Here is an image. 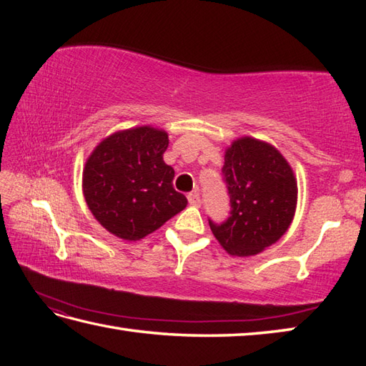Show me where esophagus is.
Returning a JSON list of instances; mask_svg holds the SVG:
<instances>
[{
    "mask_svg": "<svg viewBox=\"0 0 366 366\" xmlns=\"http://www.w3.org/2000/svg\"><path fill=\"white\" fill-rule=\"evenodd\" d=\"M189 203L192 204V206H199L201 204V198H199V193L198 192H192V193H189Z\"/></svg>",
    "mask_w": 366,
    "mask_h": 366,
    "instance_id": "esophagus-1",
    "label": "esophagus"
}]
</instances>
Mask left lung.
Masks as SVG:
<instances>
[{
  "instance_id": "8db88e82",
  "label": "left lung",
  "mask_w": 366,
  "mask_h": 366,
  "mask_svg": "<svg viewBox=\"0 0 366 366\" xmlns=\"http://www.w3.org/2000/svg\"><path fill=\"white\" fill-rule=\"evenodd\" d=\"M223 179L231 212L212 234L232 256H253L280 240L297 207V179L275 146L253 137L237 138L224 151Z\"/></svg>"
}]
</instances>
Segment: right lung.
Masks as SVG:
<instances>
[{
  "instance_id": "right-lung-1",
  "label": "right lung",
  "mask_w": 366,
  "mask_h": 366,
  "mask_svg": "<svg viewBox=\"0 0 366 366\" xmlns=\"http://www.w3.org/2000/svg\"><path fill=\"white\" fill-rule=\"evenodd\" d=\"M165 130L142 126L104 138L83 168V195L94 219L113 236L139 240L187 206L163 162Z\"/></svg>"
}]
</instances>
